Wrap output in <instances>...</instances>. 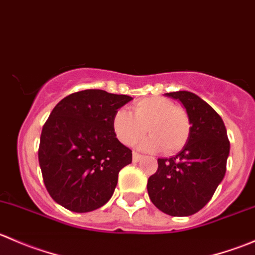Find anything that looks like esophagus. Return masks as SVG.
I'll use <instances>...</instances> for the list:
<instances>
[{
	"instance_id": "1",
	"label": "esophagus",
	"mask_w": 255,
	"mask_h": 255,
	"mask_svg": "<svg viewBox=\"0 0 255 255\" xmlns=\"http://www.w3.org/2000/svg\"><path fill=\"white\" fill-rule=\"evenodd\" d=\"M143 158V155L138 154L137 151H133V161H139Z\"/></svg>"
}]
</instances>
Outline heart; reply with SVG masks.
<instances>
[{"label": "heart", "mask_w": 255, "mask_h": 255, "mask_svg": "<svg viewBox=\"0 0 255 255\" xmlns=\"http://www.w3.org/2000/svg\"><path fill=\"white\" fill-rule=\"evenodd\" d=\"M112 128L116 137L125 145L132 146L145 134L142 143L148 151L174 154L181 150L191 134V120L186 109L170 99L160 96L145 97L130 107V113L120 110L115 113Z\"/></svg>", "instance_id": "b5f03b06"}]
</instances>
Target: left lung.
<instances>
[{"instance_id":"8db88e82","label":"left lung","mask_w":255,"mask_h":255,"mask_svg":"<svg viewBox=\"0 0 255 255\" xmlns=\"http://www.w3.org/2000/svg\"><path fill=\"white\" fill-rule=\"evenodd\" d=\"M189 112L191 134L180 153L158 159L148 179L149 199L174 217L191 216L211 200L226 174L230 140L225 123L206 101L189 91L169 92Z\"/></svg>"}]
</instances>
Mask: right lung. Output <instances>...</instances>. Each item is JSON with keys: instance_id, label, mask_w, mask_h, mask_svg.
Returning a JSON list of instances; mask_svg holds the SVG:
<instances>
[{"instance_id": "1", "label": "right lung", "mask_w": 255, "mask_h": 255, "mask_svg": "<svg viewBox=\"0 0 255 255\" xmlns=\"http://www.w3.org/2000/svg\"><path fill=\"white\" fill-rule=\"evenodd\" d=\"M132 97L84 90L64 97L40 134L38 159L51 199L73 212H90L112 197L132 150L116 138L115 113Z\"/></svg>"}]
</instances>
